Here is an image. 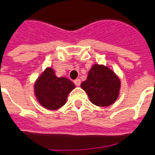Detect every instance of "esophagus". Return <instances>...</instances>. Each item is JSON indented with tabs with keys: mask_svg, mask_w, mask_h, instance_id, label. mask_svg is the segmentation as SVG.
<instances>
[{
	"mask_svg": "<svg viewBox=\"0 0 155 155\" xmlns=\"http://www.w3.org/2000/svg\"><path fill=\"white\" fill-rule=\"evenodd\" d=\"M81 80L80 79H76V80H74V84L76 85V86H80V84H81Z\"/></svg>",
	"mask_w": 155,
	"mask_h": 155,
	"instance_id": "obj_1",
	"label": "esophagus"
}]
</instances>
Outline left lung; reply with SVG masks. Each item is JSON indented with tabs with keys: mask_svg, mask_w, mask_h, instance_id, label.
<instances>
[{
	"mask_svg": "<svg viewBox=\"0 0 155 155\" xmlns=\"http://www.w3.org/2000/svg\"><path fill=\"white\" fill-rule=\"evenodd\" d=\"M81 87L86 92L92 104L106 107L114 104L119 97L120 80L109 67L94 64Z\"/></svg>",
	"mask_w": 155,
	"mask_h": 155,
	"instance_id": "left-lung-1",
	"label": "left lung"
}]
</instances>
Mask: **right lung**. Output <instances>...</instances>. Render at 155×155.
I'll return each mask as SVG.
<instances>
[{
  "mask_svg": "<svg viewBox=\"0 0 155 155\" xmlns=\"http://www.w3.org/2000/svg\"><path fill=\"white\" fill-rule=\"evenodd\" d=\"M74 88L72 81L65 77H57L54 70L47 67L35 82L34 92L43 107L56 110L66 103L68 94Z\"/></svg>",
  "mask_w": 155,
  "mask_h": 155,
  "instance_id": "right-lung-1",
  "label": "right lung"
}]
</instances>
